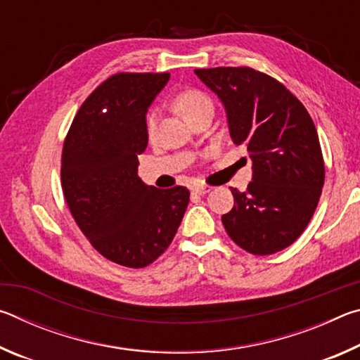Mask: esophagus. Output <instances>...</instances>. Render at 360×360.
<instances>
[{
    "mask_svg": "<svg viewBox=\"0 0 360 360\" xmlns=\"http://www.w3.org/2000/svg\"><path fill=\"white\" fill-rule=\"evenodd\" d=\"M211 186H206V184H195L193 187H192V191H193V193H198V195H205V193H208V192H211Z\"/></svg>",
    "mask_w": 360,
    "mask_h": 360,
    "instance_id": "1",
    "label": "esophagus"
}]
</instances>
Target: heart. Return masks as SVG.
<instances>
[{
	"instance_id": "b5f03b06",
	"label": "heart",
	"mask_w": 360,
	"mask_h": 360,
	"mask_svg": "<svg viewBox=\"0 0 360 360\" xmlns=\"http://www.w3.org/2000/svg\"><path fill=\"white\" fill-rule=\"evenodd\" d=\"M212 106L211 100L206 96L203 92H200L197 89H186L181 90V92L174 96V108L178 109L179 114L184 117L187 122L192 117H195L198 112H202L203 109ZM158 109L152 108L146 114L144 119V127H146V133L149 136H152L157 130V124H158Z\"/></svg>"
}]
</instances>
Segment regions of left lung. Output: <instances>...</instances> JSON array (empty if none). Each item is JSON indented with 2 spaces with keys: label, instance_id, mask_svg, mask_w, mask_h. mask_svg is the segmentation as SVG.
Segmentation results:
<instances>
[{
  "label": "left lung",
  "instance_id": "obj_1",
  "mask_svg": "<svg viewBox=\"0 0 360 360\" xmlns=\"http://www.w3.org/2000/svg\"><path fill=\"white\" fill-rule=\"evenodd\" d=\"M224 103L230 136L245 144L252 181L231 188L233 208L222 216L231 240L254 255L290 246L311 221L324 186V158L313 119L275 77L249 66L195 70Z\"/></svg>",
  "mask_w": 360,
  "mask_h": 360
}]
</instances>
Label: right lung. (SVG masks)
<instances>
[{"instance_id": "obj_1", "label": "right lung", "mask_w": 360, "mask_h": 360, "mask_svg": "<svg viewBox=\"0 0 360 360\" xmlns=\"http://www.w3.org/2000/svg\"><path fill=\"white\" fill-rule=\"evenodd\" d=\"M169 72H117L79 108L65 138L62 188L77 227L108 260L143 268L172 245L191 192L138 176L144 119Z\"/></svg>"}]
</instances>
